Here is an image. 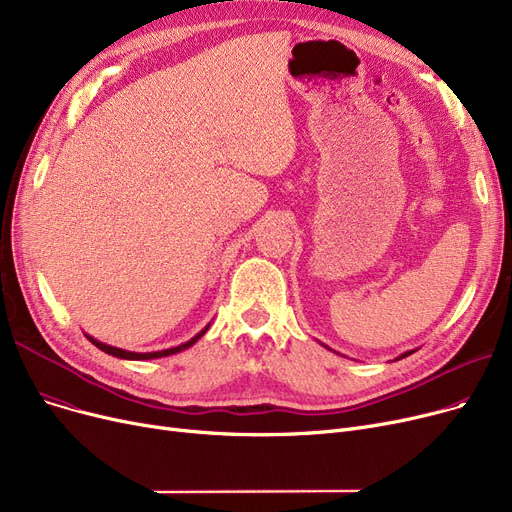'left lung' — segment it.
<instances>
[{"label": "left lung", "instance_id": "obj_1", "mask_svg": "<svg viewBox=\"0 0 512 512\" xmlns=\"http://www.w3.org/2000/svg\"><path fill=\"white\" fill-rule=\"evenodd\" d=\"M413 353H415V351H407V353H405V355H400V357H398V359H405V357H409V355H413Z\"/></svg>", "mask_w": 512, "mask_h": 512}]
</instances>
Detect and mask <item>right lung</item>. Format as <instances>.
I'll use <instances>...</instances> for the list:
<instances>
[{
  "mask_svg": "<svg viewBox=\"0 0 512 512\" xmlns=\"http://www.w3.org/2000/svg\"><path fill=\"white\" fill-rule=\"evenodd\" d=\"M209 330V326H205L197 336H193L191 340L188 342H184V344H180V346H174V348H166V351H157V353H130V351H122V348H116V346H110V344H103V342H99V340H95L93 336H89L87 334V338L99 348V351H103V353H107V355H112V357H120V359H130V361H145V359H159V357H168V355H176V353H180V351H184V348H188V346H193L205 332Z\"/></svg>",
  "mask_w": 512,
  "mask_h": 512,
  "instance_id": "obj_1",
  "label": "right lung"
}]
</instances>
